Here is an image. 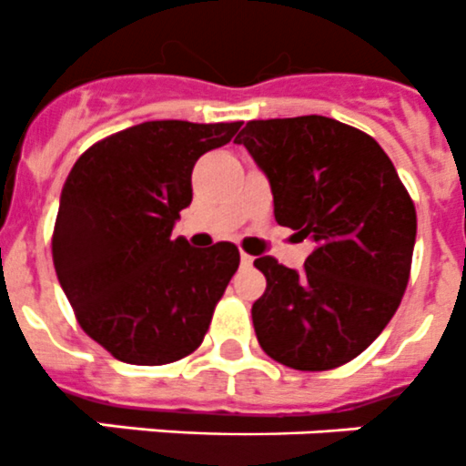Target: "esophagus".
I'll use <instances>...</instances> for the list:
<instances>
[{"label":"esophagus","mask_w":466,"mask_h":466,"mask_svg":"<svg viewBox=\"0 0 466 466\" xmlns=\"http://www.w3.org/2000/svg\"><path fill=\"white\" fill-rule=\"evenodd\" d=\"M240 263H242V266H247V268H249L251 263H254V258H251L249 254H245V251H242V254H240Z\"/></svg>","instance_id":"obj_1"}]
</instances>
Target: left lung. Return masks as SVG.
<instances>
[{"label": "left lung", "instance_id": "8db88e82", "mask_svg": "<svg viewBox=\"0 0 466 466\" xmlns=\"http://www.w3.org/2000/svg\"><path fill=\"white\" fill-rule=\"evenodd\" d=\"M266 173L277 224L314 240L302 270L256 258L266 293L251 307L272 360L323 372L360 356L402 302L416 208L372 136L323 115L251 119L238 134Z\"/></svg>", "mask_w": 466, "mask_h": 466}]
</instances>
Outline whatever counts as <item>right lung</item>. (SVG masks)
Instances as JSON below:
<instances>
[{
	"instance_id": "obj_1",
	"label": "right lung",
	"mask_w": 466,
	"mask_h": 466,
	"mask_svg": "<svg viewBox=\"0 0 466 466\" xmlns=\"http://www.w3.org/2000/svg\"><path fill=\"white\" fill-rule=\"evenodd\" d=\"M242 122L157 119L80 155L59 198L53 263L80 328L117 360L168 365L200 347L240 266L230 242L170 238L191 203V170Z\"/></svg>"
}]
</instances>
